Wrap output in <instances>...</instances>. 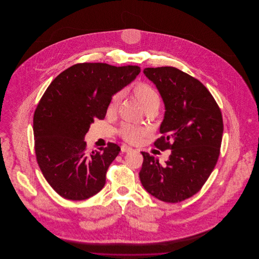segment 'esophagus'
<instances>
[{"instance_id":"esophagus-1","label":"esophagus","mask_w":259,"mask_h":259,"mask_svg":"<svg viewBox=\"0 0 259 259\" xmlns=\"http://www.w3.org/2000/svg\"><path fill=\"white\" fill-rule=\"evenodd\" d=\"M132 150H133V148H130V147H128V146H125V145L121 146V151H122V152H130V151H132Z\"/></svg>"}]
</instances>
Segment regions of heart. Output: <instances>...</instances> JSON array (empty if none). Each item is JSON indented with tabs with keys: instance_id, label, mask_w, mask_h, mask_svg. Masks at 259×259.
I'll list each match as a JSON object with an SVG mask.
<instances>
[{
	"instance_id": "b5f03b06",
	"label": "heart",
	"mask_w": 259,
	"mask_h": 259,
	"mask_svg": "<svg viewBox=\"0 0 259 259\" xmlns=\"http://www.w3.org/2000/svg\"><path fill=\"white\" fill-rule=\"evenodd\" d=\"M133 93L135 98L147 112L154 110L158 111L160 107V97L153 87L147 83L139 82L133 87ZM122 92H117L111 97V102L108 107L109 112H114L116 111L122 98ZM118 132L125 141L130 143H137L141 139V137L145 134V130L143 128L130 124L122 125Z\"/></svg>"
}]
</instances>
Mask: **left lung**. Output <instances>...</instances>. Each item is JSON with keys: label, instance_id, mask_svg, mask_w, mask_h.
<instances>
[{"label": "left lung", "instance_id": "8db88e82", "mask_svg": "<svg viewBox=\"0 0 259 259\" xmlns=\"http://www.w3.org/2000/svg\"><path fill=\"white\" fill-rule=\"evenodd\" d=\"M144 74L165 105L162 136L154 146L171 149V155L160 164L142 151L140 180L152 196L179 203L196 194L215 167L223 133L222 111L202 82L177 68H146Z\"/></svg>", "mask_w": 259, "mask_h": 259}]
</instances>
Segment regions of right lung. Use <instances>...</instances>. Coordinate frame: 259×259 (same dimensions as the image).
Returning <instances> with one entry per match:
<instances>
[{
	"instance_id": "right-lung-1",
	"label": "right lung",
	"mask_w": 259,
	"mask_h": 259,
	"mask_svg": "<svg viewBox=\"0 0 259 259\" xmlns=\"http://www.w3.org/2000/svg\"><path fill=\"white\" fill-rule=\"evenodd\" d=\"M140 72L130 65L75 64L58 74L39 100L33 120L37 164L62 197L85 200L104 187L120 148L108 143L89 152L84 137L96 118H105L112 95Z\"/></svg>"
}]
</instances>
